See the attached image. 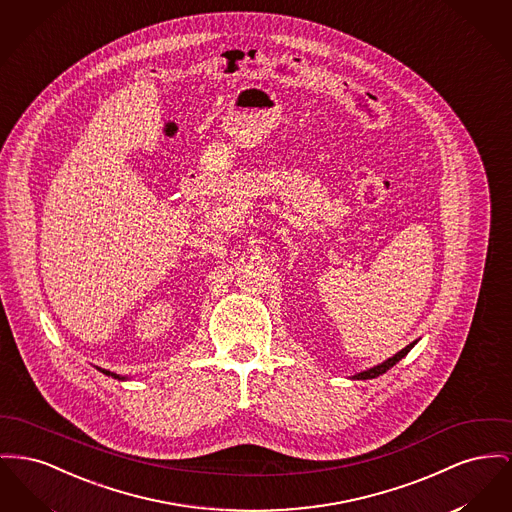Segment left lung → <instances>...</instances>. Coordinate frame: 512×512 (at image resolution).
Instances as JSON below:
<instances>
[{
    "mask_svg": "<svg viewBox=\"0 0 512 512\" xmlns=\"http://www.w3.org/2000/svg\"><path fill=\"white\" fill-rule=\"evenodd\" d=\"M414 344L416 342H412V344H408L404 350H400L398 354H394L392 358H389L387 361H383L381 365H377V367H371V369H367V371H363V373H358V375H354V379H375V377H379V375H383V373H387L389 369H391L392 365H396L398 361L402 360L412 348H414Z\"/></svg>",
    "mask_w": 512,
    "mask_h": 512,
    "instance_id": "obj_1",
    "label": "left lung"
}]
</instances>
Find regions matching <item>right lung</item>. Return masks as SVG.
<instances>
[{"label":"right lung","instance_id":"add662e5","mask_svg":"<svg viewBox=\"0 0 512 512\" xmlns=\"http://www.w3.org/2000/svg\"><path fill=\"white\" fill-rule=\"evenodd\" d=\"M100 371H102V373H106V375H112V377H118V375H116V373H110V371H106V369H100ZM118 379H123V377H118Z\"/></svg>","mask_w":512,"mask_h":512}]
</instances>
